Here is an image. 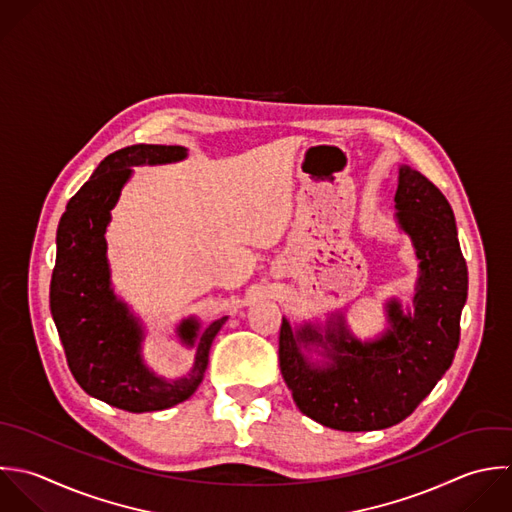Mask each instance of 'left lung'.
Returning <instances> with one entry per match:
<instances>
[{
    "mask_svg": "<svg viewBox=\"0 0 512 512\" xmlns=\"http://www.w3.org/2000/svg\"><path fill=\"white\" fill-rule=\"evenodd\" d=\"M395 209L419 259L415 311L405 315L397 299L389 301L391 327L367 343L349 333L343 317L325 335L311 325L293 329L287 319L281 325V375L299 411L323 427L359 433L401 423L435 389L459 347L469 273L453 209L409 165L399 167ZM313 346L327 362L310 361Z\"/></svg>",
    "mask_w": 512,
    "mask_h": 512,
    "instance_id": "1",
    "label": "left lung"
}]
</instances>
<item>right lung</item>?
<instances>
[{
	"mask_svg": "<svg viewBox=\"0 0 512 512\" xmlns=\"http://www.w3.org/2000/svg\"><path fill=\"white\" fill-rule=\"evenodd\" d=\"M185 157L181 145L143 143L107 155L69 199L57 225L49 307L69 371L87 395L129 413L163 411L189 399L207 371L211 343L227 321L221 317L199 331L197 319H183L177 335L183 345L195 347V363L185 377L167 381L145 365L143 329L111 289L105 233L131 167Z\"/></svg>",
	"mask_w": 512,
	"mask_h": 512,
	"instance_id": "add662e5",
	"label": "right lung"
}]
</instances>
